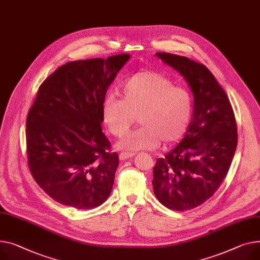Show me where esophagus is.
Masks as SVG:
<instances>
[{"label": "esophagus", "mask_w": 260, "mask_h": 260, "mask_svg": "<svg viewBox=\"0 0 260 260\" xmlns=\"http://www.w3.org/2000/svg\"><path fill=\"white\" fill-rule=\"evenodd\" d=\"M133 157H134V153H132V152H121V153L119 154V159H120L121 161L128 160V159H131V158H133Z\"/></svg>", "instance_id": "34e87169"}]
</instances>
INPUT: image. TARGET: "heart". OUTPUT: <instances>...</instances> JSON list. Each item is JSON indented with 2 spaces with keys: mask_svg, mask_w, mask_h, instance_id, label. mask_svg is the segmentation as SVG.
I'll return each instance as SVG.
<instances>
[{
  "mask_svg": "<svg viewBox=\"0 0 260 260\" xmlns=\"http://www.w3.org/2000/svg\"><path fill=\"white\" fill-rule=\"evenodd\" d=\"M121 99L113 96L102 102V119L109 132L123 137L138 117L142 125L118 143V148L150 150L175 144L186 133L192 116L191 93L185 86L174 85L160 72L144 70L129 76L119 89Z\"/></svg>",
  "mask_w": 260,
  "mask_h": 260,
  "instance_id": "obj_1",
  "label": "heart"
}]
</instances>
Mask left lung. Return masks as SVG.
<instances>
[{"mask_svg": "<svg viewBox=\"0 0 260 260\" xmlns=\"http://www.w3.org/2000/svg\"><path fill=\"white\" fill-rule=\"evenodd\" d=\"M182 74L194 96L184 139L155 162L152 186L167 208L185 211L210 199L227 177L237 145V125L231 103L212 73L185 56L155 54Z\"/></svg>", "mask_w": 260, "mask_h": 260, "instance_id": "obj_1", "label": "left lung"}]
</instances>
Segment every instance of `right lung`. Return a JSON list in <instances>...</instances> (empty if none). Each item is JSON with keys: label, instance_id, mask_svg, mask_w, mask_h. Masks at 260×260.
I'll return each mask as SVG.
<instances>
[{"label": "right lung", "instance_id": "right-lung-1", "mask_svg": "<svg viewBox=\"0 0 260 260\" xmlns=\"http://www.w3.org/2000/svg\"><path fill=\"white\" fill-rule=\"evenodd\" d=\"M129 54L67 62L40 85L26 121L28 167L56 202L85 210L105 202L119 165L102 133V102Z\"/></svg>", "mask_w": 260, "mask_h": 260}]
</instances>
